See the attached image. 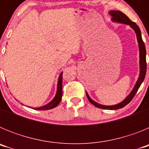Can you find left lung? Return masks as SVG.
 Instances as JSON below:
<instances>
[{
  "label": "left lung",
  "mask_w": 149,
  "mask_h": 149,
  "mask_svg": "<svg viewBox=\"0 0 149 149\" xmlns=\"http://www.w3.org/2000/svg\"><path fill=\"white\" fill-rule=\"evenodd\" d=\"M109 14L112 16L111 20L113 22L118 24H123L126 25H129L136 33V39H137L138 46H139V74L138 77L137 81L136 84L134 85V88L131 90V92L129 93L128 95L122 101L119 102V104L114 105H103L101 104L98 103L95 101L90 98V96L86 92V96H87L88 99L91 104H93L94 106L98 108L104 109V110H117V109H120L124 107L130 101L132 100L134 96L136 95L138 89L139 88L142 83L144 81L145 77H146V46H145L144 42H143V39H142L141 31L139 30V27L136 24V23L131 22L128 18V17L126 16L123 13L120 11H116V10H111L109 12Z\"/></svg>",
  "instance_id": "obj_1"
}]
</instances>
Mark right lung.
<instances>
[{
    "label": "right lung",
    "mask_w": 149,
    "mask_h": 149,
    "mask_svg": "<svg viewBox=\"0 0 149 149\" xmlns=\"http://www.w3.org/2000/svg\"><path fill=\"white\" fill-rule=\"evenodd\" d=\"M62 95H63V72L60 73V76H59L57 87H56V93L53 99L51 100L49 103L44 105V106L39 107H33V109L38 110H47L54 108L60 104L62 99Z\"/></svg>",
    "instance_id": "add662e5"
}]
</instances>
